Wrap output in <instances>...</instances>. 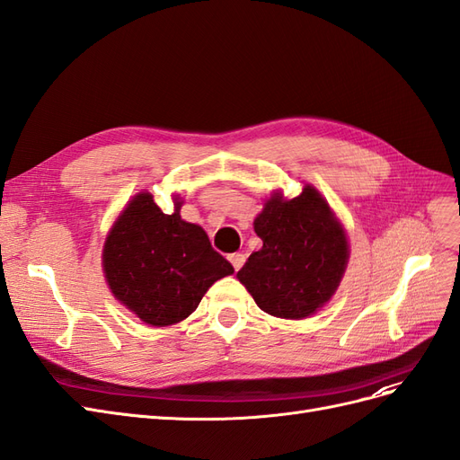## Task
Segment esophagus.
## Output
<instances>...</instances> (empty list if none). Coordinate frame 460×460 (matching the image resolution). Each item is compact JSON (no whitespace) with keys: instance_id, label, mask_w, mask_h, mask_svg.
Here are the masks:
<instances>
[{"instance_id":"34e87169","label":"esophagus","mask_w":460,"mask_h":460,"mask_svg":"<svg viewBox=\"0 0 460 460\" xmlns=\"http://www.w3.org/2000/svg\"><path fill=\"white\" fill-rule=\"evenodd\" d=\"M227 258L231 261V266L234 268V271H239L243 268V264H244V254L243 252H233Z\"/></svg>"}]
</instances>
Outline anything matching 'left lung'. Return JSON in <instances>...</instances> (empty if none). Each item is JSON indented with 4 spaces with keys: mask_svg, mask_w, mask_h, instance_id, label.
<instances>
[{
    "mask_svg": "<svg viewBox=\"0 0 460 460\" xmlns=\"http://www.w3.org/2000/svg\"><path fill=\"white\" fill-rule=\"evenodd\" d=\"M254 231L264 243L237 273L256 305L275 318L303 320L333 296L349 261V241L323 196L306 185L287 200L273 192Z\"/></svg>",
    "mask_w": 460,
    "mask_h": 460,
    "instance_id": "obj_1",
    "label": "left lung"
}]
</instances>
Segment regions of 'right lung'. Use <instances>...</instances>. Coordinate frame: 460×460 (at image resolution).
Masks as SVG:
<instances>
[{
    "mask_svg": "<svg viewBox=\"0 0 460 460\" xmlns=\"http://www.w3.org/2000/svg\"><path fill=\"white\" fill-rule=\"evenodd\" d=\"M164 214L150 192H138L103 243L108 285L123 306L148 325L179 323L217 279L234 270L216 252L206 231L181 219V200Z\"/></svg>",
    "mask_w": 460,
    "mask_h": 460,
    "instance_id": "1",
    "label": "right lung"
}]
</instances>
